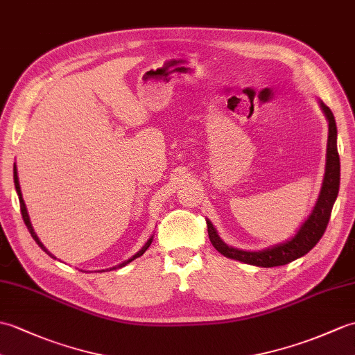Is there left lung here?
<instances>
[{
	"instance_id": "obj_1",
	"label": "left lung",
	"mask_w": 355,
	"mask_h": 355,
	"mask_svg": "<svg viewBox=\"0 0 355 355\" xmlns=\"http://www.w3.org/2000/svg\"><path fill=\"white\" fill-rule=\"evenodd\" d=\"M320 109L325 113L328 121V142H327V163L322 187H320L319 196L316 200L309 218L302 222L298 232L292 236L289 241L282 243L268 246L260 251H243L228 246L218 236L216 228L207 219V232L211 245L228 259L239 260L246 265L259 266V268H274L287 265L296 259L306 255L313 246H315L320 237L324 236L329 216H331L333 205L336 202L337 193H339L340 184V159L337 153V127L334 121V114L322 101H319Z\"/></svg>"
}]
</instances>
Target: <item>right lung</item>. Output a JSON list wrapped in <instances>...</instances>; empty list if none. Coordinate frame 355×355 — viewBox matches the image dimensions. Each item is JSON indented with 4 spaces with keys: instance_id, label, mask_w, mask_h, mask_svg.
Returning a JSON list of instances; mask_svg holds the SVG:
<instances>
[{
    "instance_id": "obj_1",
    "label": "right lung",
    "mask_w": 355,
    "mask_h": 355,
    "mask_svg": "<svg viewBox=\"0 0 355 355\" xmlns=\"http://www.w3.org/2000/svg\"><path fill=\"white\" fill-rule=\"evenodd\" d=\"M13 180H15V189H16V193H18V198H19V204H21V213H22V218H24V222H26V225H27V228H28V232H30V234H31V237L35 239L36 241V243L40 246V248H42L49 257H53V259H55L54 255L49 252L45 246H44V243L39 241V237H37V234L35 233V228H33V225H31V222H30V216H28V213H27V207H26V202H24V198H22V192H21V186H19V178H18V169H16V163L13 164ZM151 242H153V236L148 239V242L142 246V248H140L133 257H130L128 260H125V261H122V263H119V265H116V266H113V268H110V270L112 269H119V268H123L125 265H128V263H131L133 260H136L137 257H140V255H142L148 248H150V245H151ZM101 272H104V270H101Z\"/></svg>"
}]
</instances>
